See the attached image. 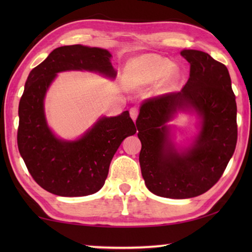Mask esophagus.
Listing matches in <instances>:
<instances>
[{
	"label": "esophagus",
	"instance_id": "1",
	"mask_svg": "<svg viewBox=\"0 0 252 252\" xmlns=\"http://www.w3.org/2000/svg\"><path fill=\"white\" fill-rule=\"evenodd\" d=\"M138 114H139V111L136 108H131L130 109V116L132 118V120L135 121L136 118H138Z\"/></svg>",
	"mask_w": 252,
	"mask_h": 252
}]
</instances>
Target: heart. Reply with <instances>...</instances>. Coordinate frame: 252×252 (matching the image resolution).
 Wrapping results in <instances>:
<instances>
[{"mask_svg": "<svg viewBox=\"0 0 252 252\" xmlns=\"http://www.w3.org/2000/svg\"><path fill=\"white\" fill-rule=\"evenodd\" d=\"M136 73L134 74V83L146 85L161 79L167 74V79L173 82L178 79L179 71L172 66V62L167 58L159 55L149 54L136 60Z\"/></svg>", "mask_w": 252, "mask_h": 252, "instance_id": "heart-1", "label": "heart"}]
</instances>
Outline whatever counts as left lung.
<instances>
[{"label":"left lung","instance_id":"left-lung-1","mask_svg":"<svg viewBox=\"0 0 252 252\" xmlns=\"http://www.w3.org/2000/svg\"><path fill=\"white\" fill-rule=\"evenodd\" d=\"M190 76L180 92L143 102L136 119L142 148L139 162L152 193L171 199L202 194L218 182L237 144V103L227 66L206 52L183 50ZM179 110H192L200 129L190 147L171 141L167 125Z\"/></svg>","mask_w":252,"mask_h":252}]
</instances>
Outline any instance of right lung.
Returning a JSON list of instances; mask_svg holds the SVG:
<instances>
[{
    "label": "right lung",
    "instance_id": "add662e5",
    "mask_svg": "<svg viewBox=\"0 0 252 252\" xmlns=\"http://www.w3.org/2000/svg\"><path fill=\"white\" fill-rule=\"evenodd\" d=\"M108 50L81 44L53 50L30 72L19 104L18 147L30 174L49 192L61 197H84L103 187L111 160L136 127L129 111L101 117L81 138H58L46 122L44 97L58 73L90 71L109 79L117 76Z\"/></svg>",
    "mask_w": 252,
    "mask_h": 252
}]
</instances>
